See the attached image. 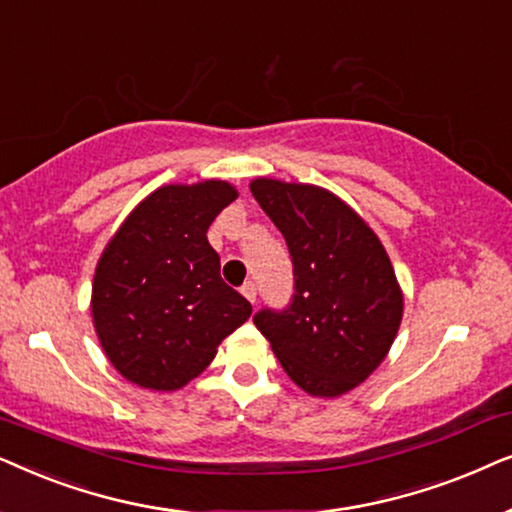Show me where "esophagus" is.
<instances>
[{"label": "esophagus", "mask_w": 512, "mask_h": 512, "mask_svg": "<svg viewBox=\"0 0 512 512\" xmlns=\"http://www.w3.org/2000/svg\"><path fill=\"white\" fill-rule=\"evenodd\" d=\"M241 292H243V297L248 299V302L255 304V299H257V285H255V281H245Z\"/></svg>", "instance_id": "esophagus-1"}]
</instances>
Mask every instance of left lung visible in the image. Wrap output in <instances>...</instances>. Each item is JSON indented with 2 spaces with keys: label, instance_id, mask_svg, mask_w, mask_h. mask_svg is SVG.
Listing matches in <instances>:
<instances>
[{
  "label": "left lung",
  "instance_id": "left-lung-1",
  "mask_svg": "<svg viewBox=\"0 0 512 512\" xmlns=\"http://www.w3.org/2000/svg\"><path fill=\"white\" fill-rule=\"evenodd\" d=\"M250 192L281 231L295 292L252 316L306 393L335 398L377 370L403 318V292L374 231L335 194L260 177Z\"/></svg>",
  "mask_w": 512,
  "mask_h": 512
}]
</instances>
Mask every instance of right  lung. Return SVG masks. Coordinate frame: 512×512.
<instances>
[{"instance_id":"obj_1","label":"right lung","mask_w":512,"mask_h":512,"mask_svg":"<svg viewBox=\"0 0 512 512\" xmlns=\"http://www.w3.org/2000/svg\"><path fill=\"white\" fill-rule=\"evenodd\" d=\"M220 180L168 185L128 215L93 278V323L109 363L128 381L175 391L215 358L252 306L220 276L206 231L236 199Z\"/></svg>"}]
</instances>
